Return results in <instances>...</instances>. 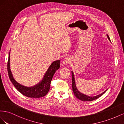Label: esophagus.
<instances>
[{"label": "esophagus", "instance_id": "obj_1", "mask_svg": "<svg viewBox=\"0 0 124 124\" xmlns=\"http://www.w3.org/2000/svg\"><path fill=\"white\" fill-rule=\"evenodd\" d=\"M70 58L68 57H66L65 58L64 60H63V63L64 65H68L69 64H70Z\"/></svg>", "mask_w": 124, "mask_h": 124}]
</instances>
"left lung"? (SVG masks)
<instances>
[{"label": "left lung", "instance_id": "obj_1", "mask_svg": "<svg viewBox=\"0 0 124 124\" xmlns=\"http://www.w3.org/2000/svg\"><path fill=\"white\" fill-rule=\"evenodd\" d=\"M107 37L108 38V39L111 41L110 38H109L108 35V34H107ZM72 89H73V91L74 93V94L75 95V97L77 99H78L79 100H80L81 101H91L94 100L95 99H97L99 98L100 97H101V95L102 94H103L108 90V89H107L105 91H104L103 93H102L99 94V95H95V96H93V97L88 96V95H86L84 93H81L80 92H79V91H78V90L77 89V88L76 86L75 78H74V73H73V71H72Z\"/></svg>", "mask_w": 124, "mask_h": 124}]
</instances>
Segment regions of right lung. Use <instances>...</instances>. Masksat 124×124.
Wrapping results in <instances>:
<instances>
[{
  "instance_id": "add662e5",
  "label": "right lung",
  "mask_w": 124,
  "mask_h": 124,
  "mask_svg": "<svg viewBox=\"0 0 124 124\" xmlns=\"http://www.w3.org/2000/svg\"><path fill=\"white\" fill-rule=\"evenodd\" d=\"M10 53L8 64H7V68H8L9 78L16 89L25 96L29 98H41L46 95L50 89L51 81L52 77L56 70L60 68V60H56L51 63L46 72L43 78L39 83L33 86L27 87L17 83L13 78L10 66Z\"/></svg>"
}]
</instances>
